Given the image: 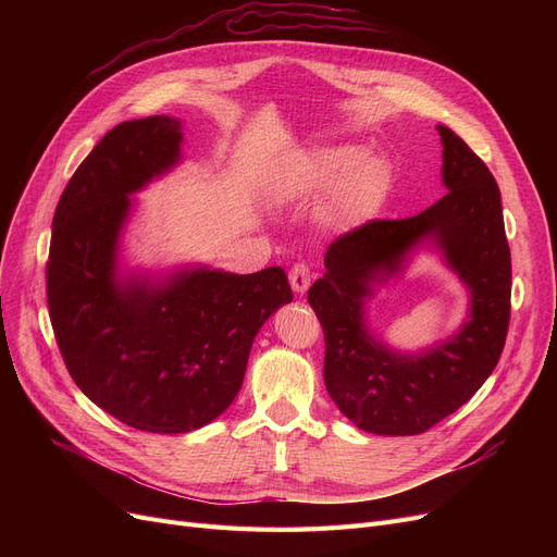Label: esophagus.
<instances>
[{
	"label": "esophagus",
	"mask_w": 557,
	"mask_h": 557,
	"mask_svg": "<svg viewBox=\"0 0 557 557\" xmlns=\"http://www.w3.org/2000/svg\"><path fill=\"white\" fill-rule=\"evenodd\" d=\"M288 282H290V288L296 290V294H305V290L309 288V284H311V271H309V267L305 261H298V263H294V267H290V271H288Z\"/></svg>",
	"instance_id": "obj_1"
}]
</instances>
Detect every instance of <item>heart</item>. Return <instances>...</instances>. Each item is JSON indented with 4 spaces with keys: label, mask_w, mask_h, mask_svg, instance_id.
<instances>
[{
    "label": "heart",
    "mask_w": 557,
    "mask_h": 557,
    "mask_svg": "<svg viewBox=\"0 0 557 557\" xmlns=\"http://www.w3.org/2000/svg\"><path fill=\"white\" fill-rule=\"evenodd\" d=\"M391 162L384 156H363L357 146H338L309 156L296 178L300 194L334 189L332 208L341 219H359L382 205L391 187Z\"/></svg>",
    "instance_id": "b5f03b06"
}]
</instances>
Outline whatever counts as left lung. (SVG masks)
Here are the masks:
<instances>
[{"label": "left lung", "mask_w": 557, "mask_h": 557, "mask_svg": "<svg viewBox=\"0 0 557 557\" xmlns=\"http://www.w3.org/2000/svg\"><path fill=\"white\" fill-rule=\"evenodd\" d=\"M437 133L449 191L418 216L372 219L341 234L327 248V273L307 294L325 332L327 393L368 433L418 435L458 411L499 363L508 336L512 267L499 185L451 128ZM422 238L436 242L471 288L473 311L449 342L397 356L367 332L362 300Z\"/></svg>", "instance_id": "1"}]
</instances>
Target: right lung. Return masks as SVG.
<instances>
[{
	"instance_id": "1",
	"label": "right lung",
	"mask_w": 557,
	"mask_h": 557,
	"mask_svg": "<svg viewBox=\"0 0 557 557\" xmlns=\"http://www.w3.org/2000/svg\"><path fill=\"white\" fill-rule=\"evenodd\" d=\"M181 141L166 114L108 131L58 200L47 261L51 327L76 386L149 433L216 420L242 388L259 327L294 300L280 267L194 269L166 284L116 277L128 194L178 162Z\"/></svg>"
}]
</instances>
